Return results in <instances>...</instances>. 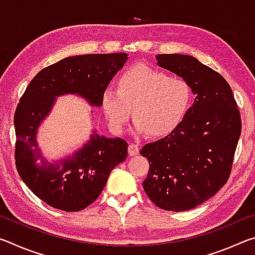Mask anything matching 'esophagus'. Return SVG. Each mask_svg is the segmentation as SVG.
<instances>
[{
	"mask_svg": "<svg viewBox=\"0 0 255 255\" xmlns=\"http://www.w3.org/2000/svg\"><path fill=\"white\" fill-rule=\"evenodd\" d=\"M128 153L130 156H136V155L139 153V147L135 144H130L128 146Z\"/></svg>",
	"mask_w": 255,
	"mask_h": 255,
	"instance_id": "esophagus-1",
	"label": "esophagus"
}]
</instances>
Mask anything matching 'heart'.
I'll return each mask as SVG.
<instances>
[{
	"instance_id": "obj_1",
	"label": "heart",
	"mask_w": 255,
	"mask_h": 255,
	"mask_svg": "<svg viewBox=\"0 0 255 255\" xmlns=\"http://www.w3.org/2000/svg\"><path fill=\"white\" fill-rule=\"evenodd\" d=\"M117 83L118 89L102 92L101 107L112 130L119 133L125 130L132 108L136 133L169 135L182 122L192 100L187 81L144 64L129 67Z\"/></svg>"
}]
</instances>
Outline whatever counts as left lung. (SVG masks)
Returning <instances> with one entry per match:
<instances>
[{
  "label": "left lung",
  "instance_id": "left-lung-1",
  "mask_svg": "<svg viewBox=\"0 0 255 255\" xmlns=\"http://www.w3.org/2000/svg\"><path fill=\"white\" fill-rule=\"evenodd\" d=\"M159 67L182 77L195 94L192 107L173 131L146 144V195L164 210L185 211L204 204L227 182L241 136V116L230 84L197 58L155 56Z\"/></svg>",
  "mask_w": 255,
  "mask_h": 255
}]
</instances>
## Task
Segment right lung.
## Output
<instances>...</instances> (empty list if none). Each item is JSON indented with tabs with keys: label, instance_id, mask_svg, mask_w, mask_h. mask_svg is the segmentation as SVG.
I'll return each instance as SVG.
<instances>
[{
	"label": "right lung",
	"instance_id": "add662e5",
	"mask_svg": "<svg viewBox=\"0 0 255 255\" xmlns=\"http://www.w3.org/2000/svg\"><path fill=\"white\" fill-rule=\"evenodd\" d=\"M127 59L125 53L71 56L40 71L25 89L14 115L15 165L27 187L47 205L64 211L86 208L126 159V140L93 129L79 149L48 162L37 135L58 97L73 94L100 108L102 92Z\"/></svg>",
	"mask_w": 255,
	"mask_h": 255
}]
</instances>
